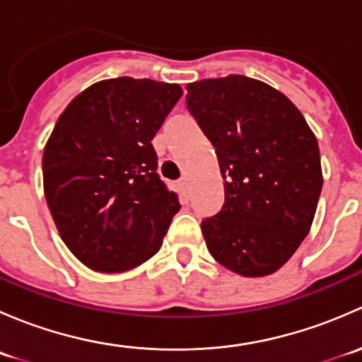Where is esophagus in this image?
I'll return each mask as SVG.
<instances>
[{"label": "esophagus", "instance_id": "34e87169", "mask_svg": "<svg viewBox=\"0 0 362 362\" xmlns=\"http://www.w3.org/2000/svg\"><path fill=\"white\" fill-rule=\"evenodd\" d=\"M178 189H180L182 192H184L185 196L189 194V180L185 177H182L180 180H178Z\"/></svg>", "mask_w": 362, "mask_h": 362}]
</instances>
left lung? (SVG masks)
I'll return each instance as SVG.
<instances>
[{"label": "left lung", "instance_id": "obj_1", "mask_svg": "<svg viewBox=\"0 0 362 362\" xmlns=\"http://www.w3.org/2000/svg\"><path fill=\"white\" fill-rule=\"evenodd\" d=\"M185 98L226 180L224 206L202 222L208 250L242 276L272 275L315 217L324 182L315 134L286 94L249 76L187 83Z\"/></svg>", "mask_w": 362, "mask_h": 362}]
</instances>
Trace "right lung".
<instances>
[{"label": "right lung", "instance_id": "right-lung-1", "mask_svg": "<svg viewBox=\"0 0 362 362\" xmlns=\"http://www.w3.org/2000/svg\"><path fill=\"white\" fill-rule=\"evenodd\" d=\"M182 93L151 78L101 80L57 119L43 192L61 240L90 269L126 272L163 245L180 203L156 171L151 141Z\"/></svg>", "mask_w": 362, "mask_h": 362}]
</instances>
